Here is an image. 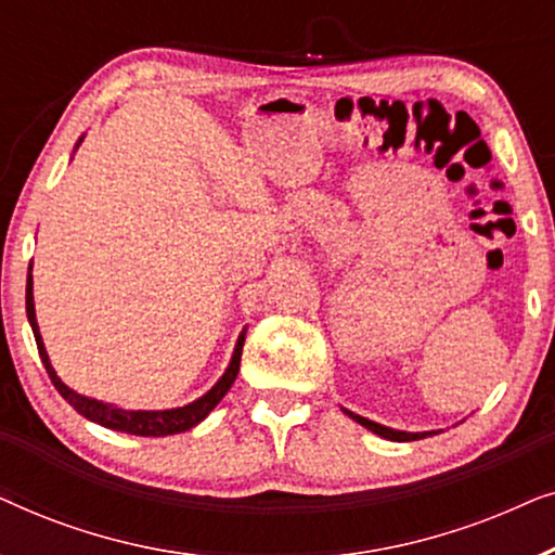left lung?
Returning <instances> with one entry per match:
<instances>
[{
  "instance_id": "obj_1",
  "label": "left lung",
  "mask_w": 555,
  "mask_h": 555,
  "mask_svg": "<svg viewBox=\"0 0 555 555\" xmlns=\"http://www.w3.org/2000/svg\"><path fill=\"white\" fill-rule=\"evenodd\" d=\"M346 414L351 416L353 422H359L361 427L371 429V431H374V435L384 437V439H391V442H414V439H424V437L435 435V431H401V429H391V427H384V424H376V422L366 420V416H359V414H353V412H346Z\"/></svg>"
}]
</instances>
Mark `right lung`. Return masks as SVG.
Instances as JSON below:
<instances>
[{"instance_id":"add662e5","label":"right lung","mask_w":555,"mask_h":555,"mask_svg":"<svg viewBox=\"0 0 555 555\" xmlns=\"http://www.w3.org/2000/svg\"><path fill=\"white\" fill-rule=\"evenodd\" d=\"M80 141H78V146H80ZM29 270H33V268H29ZM27 321H29V325H33V333H35V340H37V351H40L44 371H48L50 382L55 384L60 397H63L67 404L75 409V412L86 416V420L101 424V427L126 431V435H135V437L179 435V431L192 429L202 420H207V414L219 404V401H222L224 393L230 391V386L234 384V378H237L242 346H245V331H242L240 338H237V346H234L230 366H227L222 378H219V382L211 386V389L204 393V397L192 401V404L177 406V409H164V412H143V409L133 412V409H120V406L105 404V401L82 397V393L73 391L70 386L63 384V378L55 374V369H52V363H50V356H48V351H44V344H42V336H40V325H37V318H35L33 275H27Z\"/></svg>"}]
</instances>
